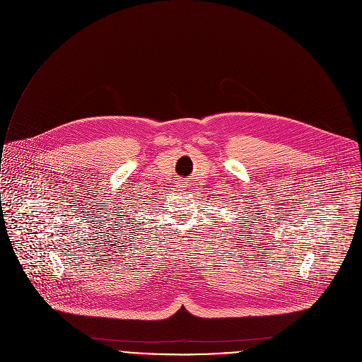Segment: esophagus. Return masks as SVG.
<instances>
[{"mask_svg": "<svg viewBox=\"0 0 362 362\" xmlns=\"http://www.w3.org/2000/svg\"><path fill=\"white\" fill-rule=\"evenodd\" d=\"M177 185H178V188H181V189H184V188H185V187H187V182H185V180H180V181H178V184H177Z\"/></svg>", "mask_w": 362, "mask_h": 362, "instance_id": "obj_1", "label": "esophagus"}]
</instances>
